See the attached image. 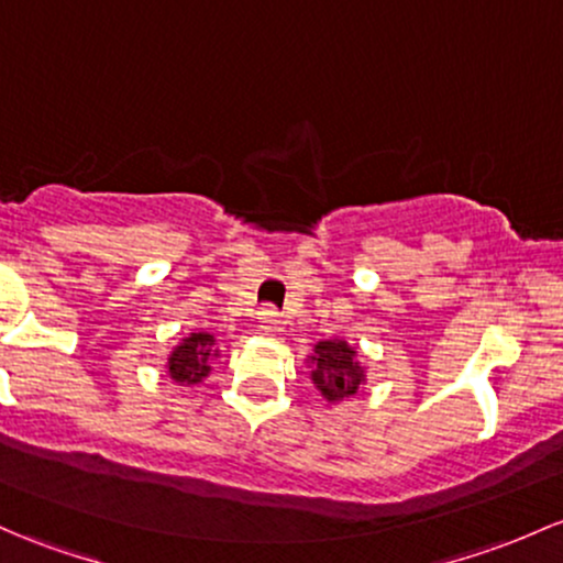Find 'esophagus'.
<instances>
[{
    "label": "esophagus",
    "instance_id": "34e87169",
    "mask_svg": "<svg viewBox=\"0 0 563 563\" xmlns=\"http://www.w3.org/2000/svg\"><path fill=\"white\" fill-rule=\"evenodd\" d=\"M280 312L272 310V307H264L262 312H258V329L262 331H277L280 329Z\"/></svg>",
    "mask_w": 563,
    "mask_h": 563
}]
</instances>
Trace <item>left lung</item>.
Here are the masks:
<instances>
[{"label": "left lung", "instance_id": "8db88e82", "mask_svg": "<svg viewBox=\"0 0 563 563\" xmlns=\"http://www.w3.org/2000/svg\"><path fill=\"white\" fill-rule=\"evenodd\" d=\"M305 364L310 369L312 386L327 399V405H340L342 399L358 396V390L366 386V366L361 364L358 347L342 336L318 342Z\"/></svg>", "mask_w": 563, "mask_h": 563}]
</instances>
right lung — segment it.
<instances>
[{
    "label": "right lung",
    "instance_id": "1",
    "mask_svg": "<svg viewBox=\"0 0 563 563\" xmlns=\"http://www.w3.org/2000/svg\"><path fill=\"white\" fill-rule=\"evenodd\" d=\"M221 358L218 340L210 331H191L169 351L167 356V375L177 386H199L205 377H210L212 364Z\"/></svg>",
    "mask_w": 563,
    "mask_h": 563
}]
</instances>
